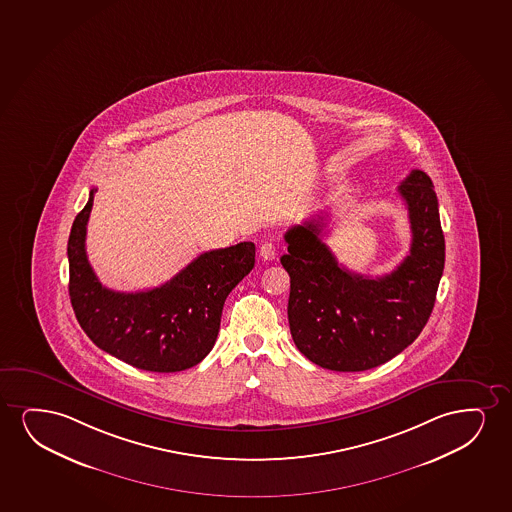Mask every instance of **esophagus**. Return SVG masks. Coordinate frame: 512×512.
I'll return each mask as SVG.
<instances>
[{"mask_svg": "<svg viewBox=\"0 0 512 512\" xmlns=\"http://www.w3.org/2000/svg\"><path fill=\"white\" fill-rule=\"evenodd\" d=\"M276 255H278V250H276V245L271 243V241H267V243L260 246V259L274 260L276 259Z\"/></svg>", "mask_w": 512, "mask_h": 512, "instance_id": "esophagus-1", "label": "esophagus"}]
</instances>
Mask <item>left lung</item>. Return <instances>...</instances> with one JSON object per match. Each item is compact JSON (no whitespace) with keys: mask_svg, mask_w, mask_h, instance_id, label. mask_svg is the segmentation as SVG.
I'll return each mask as SVG.
<instances>
[{"mask_svg":"<svg viewBox=\"0 0 512 512\" xmlns=\"http://www.w3.org/2000/svg\"><path fill=\"white\" fill-rule=\"evenodd\" d=\"M412 227L410 253L392 273L368 278L340 266L323 243L328 215L286 231L288 323L295 346L333 372H363L419 337L445 269V236L432 180L412 170L398 186Z\"/></svg>","mask_w":512,"mask_h":512,"instance_id":"1","label":"left lung"}]
</instances>
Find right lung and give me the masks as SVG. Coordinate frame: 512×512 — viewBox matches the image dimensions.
<instances>
[{
  "label": "right lung",
  "instance_id": "add662e5",
  "mask_svg": "<svg viewBox=\"0 0 512 512\" xmlns=\"http://www.w3.org/2000/svg\"><path fill=\"white\" fill-rule=\"evenodd\" d=\"M74 219L69 241V297L74 314L102 351L146 372H182L212 351L227 295L255 264V245L243 241L201 253L165 285L146 292L102 286L88 262L87 224L93 193Z\"/></svg>",
  "mask_w": 512,
  "mask_h": 512
}]
</instances>
